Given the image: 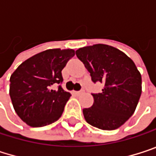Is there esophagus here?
Masks as SVG:
<instances>
[{
    "instance_id": "obj_1",
    "label": "esophagus",
    "mask_w": 156,
    "mask_h": 156,
    "mask_svg": "<svg viewBox=\"0 0 156 156\" xmlns=\"http://www.w3.org/2000/svg\"><path fill=\"white\" fill-rule=\"evenodd\" d=\"M84 93V91H74V94L75 95H77V96H79V95H81V94H83Z\"/></svg>"
}]
</instances>
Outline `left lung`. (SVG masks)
<instances>
[{
  "label": "left lung",
  "instance_id": "8db88e82",
  "mask_svg": "<svg viewBox=\"0 0 156 156\" xmlns=\"http://www.w3.org/2000/svg\"><path fill=\"white\" fill-rule=\"evenodd\" d=\"M76 55L94 83L104 84L93 93L94 104L83 109L86 121L102 130H114L134 114L142 93V78L134 61L124 52L105 44L78 48Z\"/></svg>",
  "mask_w": 156,
  "mask_h": 156
}]
</instances>
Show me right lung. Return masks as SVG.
I'll list each match as a JSON object with an SVG mask.
<instances>
[{
	"label": "right lung",
	"instance_id": "obj_1",
	"mask_svg": "<svg viewBox=\"0 0 156 156\" xmlns=\"http://www.w3.org/2000/svg\"><path fill=\"white\" fill-rule=\"evenodd\" d=\"M74 55L73 49H48L25 60L12 73L10 97L27 125L44 126L60 117L71 96L61 87V71Z\"/></svg>",
	"mask_w": 156,
	"mask_h": 156
}]
</instances>
